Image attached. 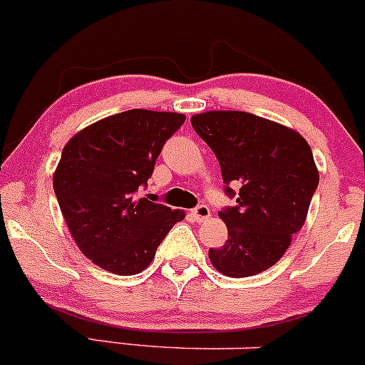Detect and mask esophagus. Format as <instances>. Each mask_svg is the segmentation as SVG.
Masks as SVG:
<instances>
[{"label":"esophagus","mask_w":365,"mask_h":365,"mask_svg":"<svg viewBox=\"0 0 365 365\" xmlns=\"http://www.w3.org/2000/svg\"><path fill=\"white\" fill-rule=\"evenodd\" d=\"M191 215H193L197 221H203V219H207L210 215V209L207 205H198L191 210Z\"/></svg>","instance_id":"obj_1"}]
</instances>
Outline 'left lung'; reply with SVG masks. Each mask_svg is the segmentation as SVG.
Returning <instances> with one entry per match:
<instances>
[{"instance_id":"1","label":"left lung","mask_w":365,"mask_h":365,"mask_svg":"<svg viewBox=\"0 0 365 365\" xmlns=\"http://www.w3.org/2000/svg\"><path fill=\"white\" fill-rule=\"evenodd\" d=\"M195 132L221 165L226 193L238 184L237 205L221 210L228 240L210 249V262L226 277H252L272 268L307 221L319 170L309 144L292 128L244 111L191 116Z\"/></svg>"}]
</instances>
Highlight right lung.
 <instances>
[{
    "label": "right lung",
    "instance_id": "add662e5",
    "mask_svg": "<svg viewBox=\"0 0 365 365\" xmlns=\"http://www.w3.org/2000/svg\"><path fill=\"white\" fill-rule=\"evenodd\" d=\"M181 113L130 109L88 125L69 139L53 190L85 257L115 275L146 269L184 210L148 198L146 186L163 144L184 123Z\"/></svg>",
    "mask_w": 365,
    "mask_h": 365
}]
</instances>
